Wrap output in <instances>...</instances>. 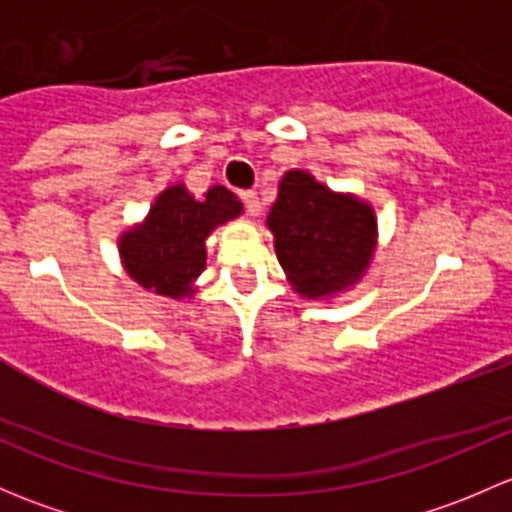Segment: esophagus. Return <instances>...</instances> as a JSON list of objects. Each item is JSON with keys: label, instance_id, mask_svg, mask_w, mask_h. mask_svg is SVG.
I'll use <instances>...</instances> for the list:
<instances>
[{"label": "esophagus", "instance_id": "34e87169", "mask_svg": "<svg viewBox=\"0 0 512 512\" xmlns=\"http://www.w3.org/2000/svg\"><path fill=\"white\" fill-rule=\"evenodd\" d=\"M240 198H242V203H245L247 215L257 218V215H260V198H257L255 193H240Z\"/></svg>", "mask_w": 512, "mask_h": 512}]
</instances>
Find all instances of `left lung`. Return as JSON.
<instances>
[{"instance_id":"obj_1","label":"left lung","mask_w":512,"mask_h":512,"mask_svg":"<svg viewBox=\"0 0 512 512\" xmlns=\"http://www.w3.org/2000/svg\"><path fill=\"white\" fill-rule=\"evenodd\" d=\"M267 230L287 282L314 302H332L359 285L379 242L374 205L299 168L282 175Z\"/></svg>"}]
</instances>
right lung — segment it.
<instances>
[{
    "mask_svg": "<svg viewBox=\"0 0 512 512\" xmlns=\"http://www.w3.org/2000/svg\"><path fill=\"white\" fill-rule=\"evenodd\" d=\"M240 215L242 203L223 185L208 188L203 198H195L185 183L168 185L146 218L118 235L123 270L158 297L193 299L208 260L205 240Z\"/></svg>",
    "mask_w": 512,
    "mask_h": 512,
    "instance_id": "right-lung-1",
    "label": "right lung"
}]
</instances>
